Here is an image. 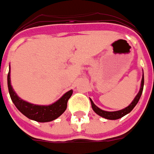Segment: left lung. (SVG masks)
Returning <instances> with one entry per match:
<instances>
[{
	"label": "left lung",
	"instance_id": "left-lung-1",
	"mask_svg": "<svg viewBox=\"0 0 154 154\" xmlns=\"http://www.w3.org/2000/svg\"><path fill=\"white\" fill-rule=\"evenodd\" d=\"M143 86H144V75L143 74V77H142V81H141V87H140V90L137 93V94L136 95V97L134 99L132 100V102L130 103L127 107H125V109H122L121 110H117V111H106V110H103L101 109H99L98 106H96L94 103L93 102V100L90 99L91 105H92V109L97 115H99V116L105 118L107 120H117L120 119L121 117L125 116V115L129 114L134 107L137 105V103H138L139 99L141 98V95L143 94Z\"/></svg>",
	"mask_w": 154,
	"mask_h": 154
}]
</instances>
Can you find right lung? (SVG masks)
<instances>
[{
  "label": "right lung",
  "instance_id": "obj_1",
  "mask_svg": "<svg viewBox=\"0 0 154 154\" xmlns=\"http://www.w3.org/2000/svg\"><path fill=\"white\" fill-rule=\"evenodd\" d=\"M7 86L11 101L17 109L25 116L30 120L38 122H49L60 116L67 107V101L71 98L73 91L71 89L62 95L55 103L49 105H38L29 103L17 96L11 84V67L9 66V72L7 75Z\"/></svg>",
  "mask_w": 154,
  "mask_h": 154
}]
</instances>
